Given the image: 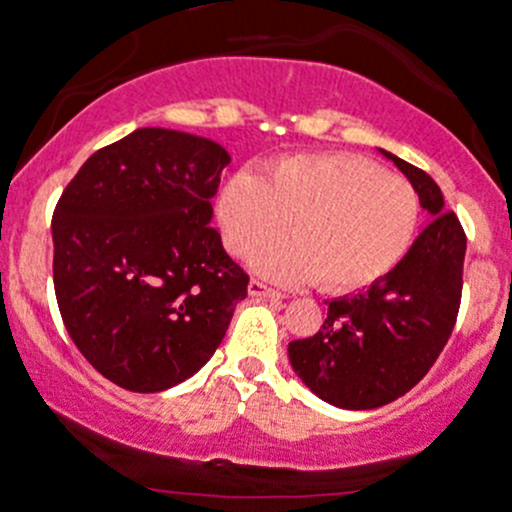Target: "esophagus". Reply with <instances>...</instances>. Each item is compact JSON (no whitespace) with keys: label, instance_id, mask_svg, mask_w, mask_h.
<instances>
[{"label":"esophagus","instance_id":"1","mask_svg":"<svg viewBox=\"0 0 512 512\" xmlns=\"http://www.w3.org/2000/svg\"><path fill=\"white\" fill-rule=\"evenodd\" d=\"M249 293L251 295H256V298H268V300H283V295L276 291V288H271V286H266V283H261V281H251L249 283Z\"/></svg>","mask_w":512,"mask_h":512}]
</instances>
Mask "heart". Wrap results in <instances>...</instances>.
Wrapping results in <instances>:
<instances>
[{
    "mask_svg": "<svg viewBox=\"0 0 512 512\" xmlns=\"http://www.w3.org/2000/svg\"><path fill=\"white\" fill-rule=\"evenodd\" d=\"M217 214L226 249L236 256H249L286 224L288 239L254 254L263 276L355 291L407 254L419 197L362 157L295 155L271 162L263 177L239 172L226 179Z\"/></svg>",
    "mask_w": 512,
    "mask_h": 512,
    "instance_id": "heart-1",
    "label": "heart"
}]
</instances>
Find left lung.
I'll return each instance as SVG.
<instances>
[{
	"label": "left lung",
	"mask_w": 512,
	"mask_h": 512,
	"mask_svg": "<svg viewBox=\"0 0 512 512\" xmlns=\"http://www.w3.org/2000/svg\"><path fill=\"white\" fill-rule=\"evenodd\" d=\"M379 152L412 182L431 221L387 276L330 300L323 328L288 345L305 387L340 409H377L407 394L449 342L461 305V221L446 212L439 184L424 170Z\"/></svg>",
	"instance_id": "obj_1"
}]
</instances>
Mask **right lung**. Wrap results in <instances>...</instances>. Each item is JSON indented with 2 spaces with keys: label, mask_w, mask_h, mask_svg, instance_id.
<instances>
[{
  "label": "right lung",
  "mask_w": 512,
  "mask_h": 512,
  "mask_svg": "<svg viewBox=\"0 0 512 512\" xmlns=\"http://www.w3.org/2000/svg\"><path fill=\"white\" fill-rule=\"evenodd\" d=\"M229 162L214 140L138 128L63 189L56 300L81 355L118 387L150 394L192 377L246 298L249 276L209 226Z\"/></svg>",
  "instance_id": "right-lung-1"
}]
</instances>
